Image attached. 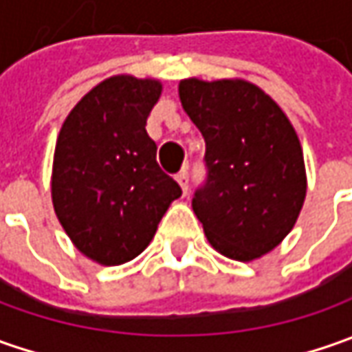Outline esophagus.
Returning a JSON list of instances; mask_svg holds the SVG:
<instances>
[{"instance_id": "esophagus-1", "label": "esophagus", "mask_w": 352, "mask_h": 352, "mask_svg": "<svg viewBox=\"0 0 352 352\" xmlns=\"http://www.w3.org/2000/svg\"><path fill=\"white\" fill-rule=\"evenodd\" d=\"M176 180H178V184L182 186L184 194H188V188H190V174H188V170L186 168L180 170V172L176 174Z\"/></svg>"}]
</instances>
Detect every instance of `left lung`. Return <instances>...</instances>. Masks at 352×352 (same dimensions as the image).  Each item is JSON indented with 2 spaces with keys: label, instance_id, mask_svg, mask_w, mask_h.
I'll list each match as a JSON object with an SVG mask.
<instances>
[{
  "label": "left lung",
  "instance_id": "obj_1",
  "mask_svg": "<svg viewBox=\"0 0 352 352\" xmlns=\"http://www.w3.org/2000/svg\"><path fill=\"white\" fill-rule=\"evenodd\" d=\"M180 100L206 141V180L192 208L208 241L233 261L272 250L305 197L302 146L288 117L243 80L180 82Z\"/></svg>",
  "mask_w": 352,
  "mask_h": 352
}]
</instances>
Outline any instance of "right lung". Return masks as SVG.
Masks as SVG:
<instances>
[{"label": "right lung", "mask_w": 352, "mask_h": 352, "mask_svg": "<svg viewBox=\"0 0 352 352\" xmlns=\"http://www.w3.org/2000/svg\"><path fill=\"white\" fill-rule=\"evenodd\" d=\"M160 89L156 80L109 78L78 102L56 141L54 211L76 247L105 266L141 254L182 196L146 133Z\"/></svg>", "instance_id": "add662e5"}]
</instances>
